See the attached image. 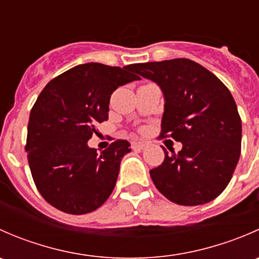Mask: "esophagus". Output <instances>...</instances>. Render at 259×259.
<instances>
[{"mask_svg":"<svg viewBox=\"0 0 259 259\" xmlns=\"http://www.w3.org/2000/svg\"><path fill=\"white\" fill-rule=\"evenodd\" d=\"M146 146H148L146 143L138 142V143H134V144H133V149H134V150H144Z\"/></svg>","mask_w":259,"mask_h":259,"instance_id":"obj_1","label":"esophagus"}]
</instances>
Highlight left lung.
Masks as SVG:
<instances>
[{"label": "left lung", "instance_id": "8db88e82", "mask_svg": "<svg viewBox=\"0 0 259 259\" xmlns=\"http://www.w3.org/2000/svg\"><path fill=\"white\" fill-rule=\"evenodd\" d=\"M140 76L160 86V138L183 144L150 170L156 189L180 205L215 199L231 182L241 155L242 120L231 91L209 70L189 59L135 64Z\"/></svg>", "mask_w": 259, "mask_h": 259}]
</instances>
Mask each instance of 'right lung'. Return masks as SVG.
<instances>
[{
  "mask_svg": "<svg viewBox=\"0 0 259 259\" xmlns=\"http://www.w3.org/2000/svg\"><path fill=\"white\" fill-rule=\"evenodd\" d=\"M133 65H77L52 79L38 95L27 126L28 165L36 188L52 207L86 214L106 202L130 143L116 140L100 154L88 140L109 119V101L119 86L140 79Z\"/></svg>",
  "mask_w": 259,
  "mask_h": 259,
  "instance_id": "obj_1",
  "label": "right lung"
}]
</instances>
